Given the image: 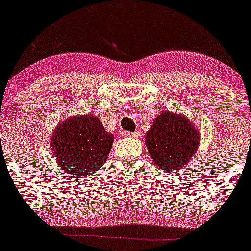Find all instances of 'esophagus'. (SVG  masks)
Segmentation results:
<instances>
[{"label":"esophagus","instance_id":"1","mask_svg":"<svg viewBox=\"0 0 251 251\" xmlns=\"http://www.w3.org/2000/svg\"><path fill=\"white\" fill-rule=\"evenodd\" d=\"M123 135L126 138H135L138 137V132H128V131H123Z\"/></svg>","mask_w":251,"mask_h":251}]
</instances>
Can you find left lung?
Masks as SVG:
<instances>
[{
    "label": "left lung",
    "instance_id": "1",
    "mask_svg": "<svg viewBox=\"0 0 251 251\" xmlns=\"http://www.w3.org/2000/svg\"><path fill=\"white\" fill-rule=\"evenodd\" d=\"M201 134L183 114L162 111L146 132L145 143L155 165L166 174L179 171L197 153Z\"/></svg>",
    "mask_w": 251,
    "mask_h": 251
}]
</instances>
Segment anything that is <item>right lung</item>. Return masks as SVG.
<instances>
[{
	"instance_id": "add662e5",
	"label": "right lung",
	"mask_w": 251,
	"mask_h": 251,
	"mask_svg": "<svg viewBox=\"0 0 251 251\" xmlns=\"http://www.w3.org/2000/svg\"><path fill=\"white\" fill-rule=\"evenodd\" d=\"M114 137L103 127L101 120L92 114L72 116L51 133L50 149L57 165L66 174L94 175L107 160Z\"/></svg>"
}]
</instances>
